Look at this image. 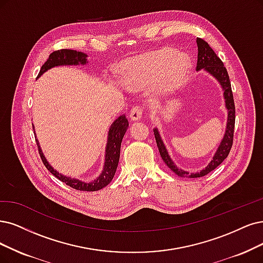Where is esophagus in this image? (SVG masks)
I'll return each instance as SVG.
<instances>
[{
    "mask_svg": "<svg viewBox=\"0 0 263 263\" xmlns=\"http://www.w3.org/2000/svg\"><path fill=\"white\" fill-rule=\"evenodd\" d=\"M143 115V108L140 105H135L132 107V109L130 111V118L135 121V120H140L142 118Z\"/></svg>",
    "mask_w": 263,
    "mask_h": 263,
    "instance_id": "34e87169",
    "label": "esophagus"
}]
</instances>
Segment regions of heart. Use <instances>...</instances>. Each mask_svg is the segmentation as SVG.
Wrapping results in <instances>:
<instances>
[{"label": "heart", "instance_id": "obj_1", "mask_svg": "<svg viewBox=\"0 0 263 263\" xmlns=\"http://www.w3.org/2000/svg\"><path fill=\"white\" fill-rule=\"evenodd\" d=\"M190 68L186 57L174 50H163L138 58L129 64L126 82L131 86L152 83L161 77L160 86L169 92L181 84Z\"/></svg>", "mask_w": 263, "mask_h": 263}]
</instances>
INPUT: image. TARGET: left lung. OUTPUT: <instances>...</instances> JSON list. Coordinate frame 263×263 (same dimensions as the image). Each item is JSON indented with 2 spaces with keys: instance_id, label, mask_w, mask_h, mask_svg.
Segmentation results:
<instances>
[{
  "instance_id": "1",
  "label": "left lung",
  "mask_w": 263,
  "mask_h": 263,
  "mask_svg": "<svg viewBox=\"0 0 263 263\" xmlns=\"http://www.w3.org/2000/svg\"><path fill=\"white\" fill-rule=\"evenodd\" d=\"M196 42L198 46L196 70L198 71L200 69H205L207 72L212 74L220 82L223 90V96H224V100H226V107L228 109V122H227L224 137H223L219 147L215 154V156L212 157V160L209 162V164L205 169H202L201 171L195 172V173H190L187 171H184L182 169H179L176 166V163H174L170 158L166 146L163 145L158 129L157 128L154 129L155 139H156V143H157V146H158L162 160L174 173L178 174L179 177H182V178H200L210 173L212 170H215L219 164H221L223 160L229 156L230 151L233 145V138H234L235 105H234V99H233L232 87H231V82H230V78L227 71V68L224 67V65H223L220 58L217 56L215 51L212 50L205 40H202L200 37H197Z\"/></svg>"
}]
</instances>
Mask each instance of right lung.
I'll return each instance as SVG.
<instances>
[{"label": "right lung", "instance_id": "add662e5", "mask_svg": "<svg viewBox=\"0 0 263 263\" xmlns=\"http://www.w3.org/2000/svg\"><path fill=\"white\" fill-rule=\"evenodd\" d=\"M87 55L82 52H77L74 50H67V48H63V50H58L53 52L50 56H48V60L42 65L41 70L37 74V78L41 77L45 71L51 69L53 67L56 66H68V65H85L87 63L86 61ZM129 122L128 119L125 118V116H119L117 118L109 128L108 132V139H107V145H106V151H105V163H104V169L101 173V176L94 180L93 182L85 183L78 179H72L69 177L63 176V174L58 173L50 163L47 162L46 158L42 153V149L39 145V141H36V145L39 148V154H40V157L44 163L46 169L50 171L54 177H56L58 180L66 183L68 186H70L78 191H85V192H94L99 191L111 182L117 167H118L119 157H120V147H121V142L124 137V133L128 129Z\"/></svg>", "mask_w": 263, "mask_h": 263}]
</instances>
